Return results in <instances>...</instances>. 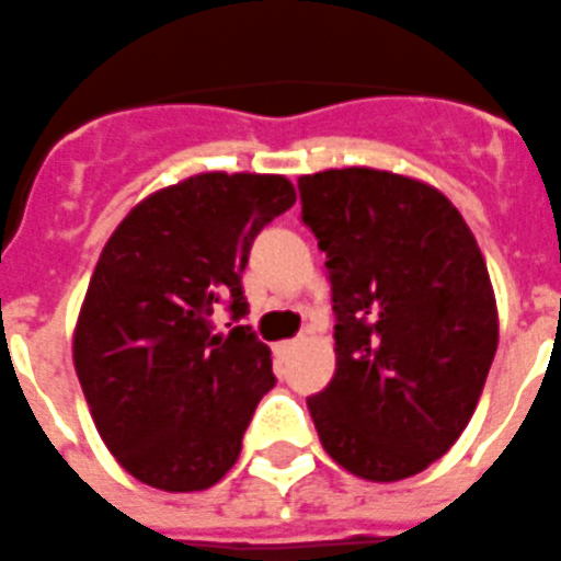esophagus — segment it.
<instances>
[{"label":"esophagus","mask_w":561,"mask_h":561,"mask_svg":"<svg viewBox=\"0 0 561 561\" xmlns=\"http://www.w3.org/2000/svg\"><path fill=\"white\" fill-rule=\"evenodd\" d=\"M295 346H298V340H280V343H275V354L277 357H286Z\"/></svg>","instance_id":"34e87169"}]
</instances>
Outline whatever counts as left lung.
I'll list each match as a JSON object with an SVG mask.
<instances>
[{
  "mask_svg": "<svg viewBox=\"0 0 561 561\" xmlns=\"http://www.w3.org/2000/svg\"><path fill=\"white\" fill-rule=\"evenodd\" d=\"M327 252L337 368L309 397L329 457L368 482L437 462L466 431L500 343L485 257L437 186L371 167L298 179Z\"/></svg>",
  "mask_w": 561,
  "mask_h": 561,
  "instance_id": "1",
  "label": "left lung"
}]
</instances>
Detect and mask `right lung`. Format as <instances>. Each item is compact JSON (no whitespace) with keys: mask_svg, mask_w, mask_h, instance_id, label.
Instances as JSON below:
<instances>
[{"mask_svg":"<svg viewBox=\"0 0 561 561\" xmlns=\"http://www.w3.org/2000/svg\"><path fill=\"white\" fill-rule=\"evenodd\" d=\"M295 198L284 175L198 172L147 195L104 243L73 366L104 445L144 485L204 491L238 462L275 386L272 352L249 327L213 334V309L247 314L249 249Z\"/></svg>","mask_w":561,"mask_h":561,"instance_id":"obj_1","label":"right lung"}]
</instances>
